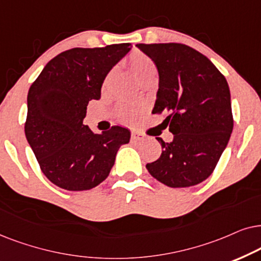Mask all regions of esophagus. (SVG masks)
Segmentation results:
<instances>
[{"instance_id":"obj_1","label":"esophagus","mask_w":261,"mask_h":261,"mask_svg":"<svg viewBox=\"0 0 261 261\" xmlns=\"http://www.w3.org/2000/svg\"><path fill=\"white\" fill-rule=\"evenodd\" d=\"M131 138H133V141H135V142L143 141L144 135H142L141 133H137V131H133V133H131Z\"/></svg>"}]
</instances>
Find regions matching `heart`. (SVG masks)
Returning <instances> with one entry per match:
<instances>
[{
  "label": "heart",
  "mask_w": 261,
  "mask_h": 261,
  "mask_svg": "<svg viewBox=\"0 0 261 261\" xmlns=\"http://www.w3.org/2000/svg\"><path fill=\"white\" fill-rule=\"evenodd\" d=\"M127 64L134 74L136 75V77L140 80V82L148 79L149 76L156 74L155 63L151 61V58H149L147 55L141 51H134L128 56ZM137 112L138 110L136 107L130 105H121L118 109L119 116L125 120H133L136 117Z\"/></svg>",
  "instance_id": "obj_1"
}]
</instances>
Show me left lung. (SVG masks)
I'll return each instance as SVG.
<instances>
[{"label":"left lung","mask_w":261,"mask_h":261,"mask_svg":"<svg viewBox=\"0 0 261 261\" xmlns=\"http://www.w3.org/2000/svg\"><path fill=\"white\" fill-rule=\"evenodd\" d=\"M159 71L152 113L167 112L171 143L158 137L161 156L147 169L169 187H190L214 172L230 138L232 120L227 80L209 58L184 44H137Z\"/></svg>","instance_id":"obj_1"}]
</instances>
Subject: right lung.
<instances>
[{"label":"right lung","instance_id":"obj_1","mask_svg":"<svg viewBox=\"0 0 261 261\" xmlns=\"http://www.w3.org/2000/svg\"><path fill=\"white\" fill-rule=\"evenodd\" d=\"M131 44L75 47L45 65L27 95L25 135L45 176L61 189L85 191L109 176L130 131L112 126L94 134L83 125L90 100H99L103 80Z\"/></svg>","mask_w":261,"mask_h":261}]
</instances>
